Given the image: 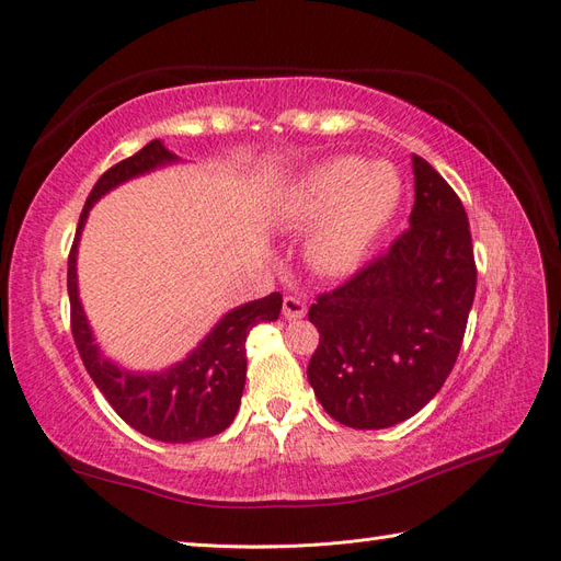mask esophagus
Returning a JSON list of instances; mask_svg holds the SVG:
<instances>
[{
    "label": "esophagus",
    "instance_id": "esophagus-1",
    "mask_svg": "<svg viewBox=\"0 0 561 561\" xmlns=\"http://www.w3.org/2000/svg\"><path fill=\"white\" fill-rule=\"evenodd\" d=\"M283 316L287 320H301L304 316H307V304L297 297H285L283 299Z\"/></svg>",
    "mask_w": 561,
    "mask_h": 561
}]
</instances>
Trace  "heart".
<instances>
[{
    "instance_id": "heart-1",
    "label": "heart",
    "mask_w": 561,
    "mask_h": 561,
    "mask_svg": "<svg viewBox=\"0 0 561 561\" xmlns=\"http://www.w3.org/2000/svg\"><path fill=\"white\" fill-rule=\"evenodd\" d=\"M400 201L402 178L393 163L339 154L287 186L278 215L295 227L316 225L307 257L318 274L348 276L375 248Z\"/></svg>"
}]
</instances>
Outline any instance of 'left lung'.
Instances as JSON below:
<instances>
[{"label":"left lung","instance_id":"left-lung-1","mask_svg":"<svg viewBox=\"0 0 561 561\" xmlns=\"http://www.w3.org/2000/svg\"><path fill=\"white\" fill-rule=\"evenodd\" d=\"M410 229L334 293L309 320L320 332L309 381L334 421L379 431L426 407L456 363L478 285L463 203L412 154Z\"/></svg>","mask_w":561,"mask_h":561}]
</instances>
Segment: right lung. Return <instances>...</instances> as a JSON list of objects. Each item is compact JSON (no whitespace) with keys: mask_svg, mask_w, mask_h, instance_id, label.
<instances>
[{"mask_svg":"<svg viewBox=\"0 0 561 561\" xmlns=\"http://www.w3.org/2000/svg\"><path fill=\"white\" fill-rule=\"evenodd\" d=\"M161 140H151L138 154L112 165L95 182L87 206L81 210L77 236L67 260V295L72 309V334L83 367L107 398L114 412L138 433L159 443H196L213 437L231 426L241 407L245 388V339L260 322L278 320L283 297L271 293L236 307L215 322V328L201 339L198 346L184 360L161 371H133L116 365L95 344L87 311L79 299L77 252L83 225L95 203L133 178L147 175L157 168L178 163Z\"/></svg>","mask_w":561,"mask_h":561,"instance_id":"right-lung-1","label":"right lung"}]
</instances>
